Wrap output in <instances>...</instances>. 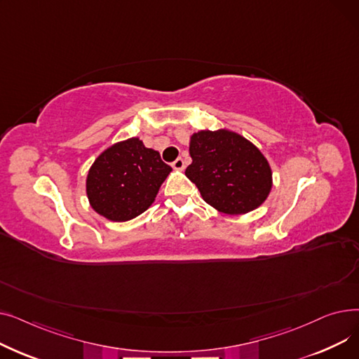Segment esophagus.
I'll return each mask as SVG.
<instances>
[{"instance_id": "34e87169", "label": "esophagus", "mask_w": 359, "mask_h": 359, "mask_svg": "<svg viewBox=\"0 0 359 359\" xmlns=\"http://www.w3.org/2000/svg\"><path fill=\"white\" fill-rule=\"evenodd\" d=\"M172 167H173L175 170H183V168H184V160H183L182 157H179L177 160H175V163L172 164Z\"/></svg>"}]
</instances>
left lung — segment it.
I'll return each instance as SVG.
<instances>
[{"mask_svg":"<svg viewBox=\"0 0 359 359\" xmlns=\"http://www.w3.org/2000/svg\"><path fill=\"white\" fill-rule=\"evenodd\" d=\"M192 164L184 175L203 201L229 215L248 214L266 201L272 170L260 149L229 129L199 130L191 137Z\"/></svg>","mask_w":359,"mask_h":359,"instance_id":"left-lung-1","label":"left lung"}]
</instances>
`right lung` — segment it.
Returning <instances> with one entry per match:
<instances>
[{
	"mask_svg": "<svg viewBox=\"0 0 359 359\" xmlns=\"http://www.w3.org/2000/svg\"><path fill=\"white\" fill-rule=\"evenodd\" d=\"M170 172L172 167L161 160L158 151L147 148L140 138L116 142L88 170V202L110 221H129L149 208Z\"/></svg>",
	"mask_w": 359,
	"mask_h": 359,
	"instance_id": "1",
	"label": "right lung"
}]
</instances>
